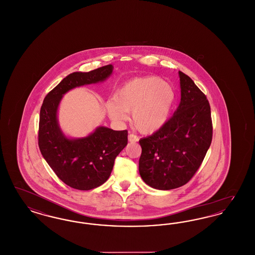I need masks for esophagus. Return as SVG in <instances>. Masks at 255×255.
<instances>
[{"label": "esophagus", "mask_w": 255, "mask_h": 255, "mask_svg": "<svg viewBox=\"0 0 255 255\" xmlns=\"http://www.w3.org/2000/svg\"><path fill=\"white\" fill-rule=\"evenodd\" d=\"M128 140L130 142H136L138 140V137L135 134H133V133H129L128 134Z\"/></svg>", "instance_id": "obj_1"}]
</instances>
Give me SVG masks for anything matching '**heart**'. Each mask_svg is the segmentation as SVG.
<instances>
[{"label": "heart", "mask_w": 255, "mask_h": 255, "mask_svg": "<svg viewBox=\"0 0 255 255\" xmlns=\"http://www.w3.org/2000/svg\"><path fill=\"white\" fill-rule=\"evenodd\" d=\"M174 101V92L169 85L155 76L134 78L118 91L106 108L112 121L123 123L132 114L133 126L142 133L158 131L168 120Z\"/></svg>", "instance_id": "heart-1"}]
</instances>
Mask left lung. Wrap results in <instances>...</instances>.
I'll list each match as a JSON object with an SVG mask.
<instances>
[{
  "instance_id": "obj_1",
  "label": "left lung",
  "mask_w": 255,
  "mask_h": 255,
  "mask_svg": "<svg viewBox=\"0 0 255 255\" xmlns=\"http://www.w3.org/2000/svg\"><path fill=\"white\" fill-rule=\"evenodd\" d=\"M181 102L157 132L139 139L138 171L149 186L170 190L184 185L199 169L212 140L209 102L185 73L179 72Z\"/></svg>"
}]
</instances>
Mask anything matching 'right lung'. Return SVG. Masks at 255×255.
Returning <instances> with one entry per match:
<instances>
[{"label":"right lung","instance_id":"obj_1","mask_svg":"<svg viewBox=\"0 0 255 255\" xmlns=\"http://www.w3.org/2000/svg\"><path fill=\"white\" fill-rule=\"evenodd\" d=\"M114 67L71 73L46 96L40 110L38 144L56 176L78 190H91L109 179L117 156L127 145L128 132L99 126L84 137L71 138L62 132L57 112L63 96L74 88L105 81Z\"/></svg>","mask_w":255,"mask_h":255}]
</instances>
